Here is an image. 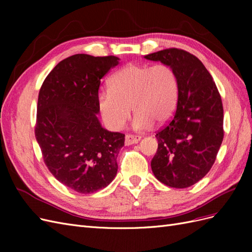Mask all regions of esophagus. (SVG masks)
I'll return each mask as SVG.
<instances>
[{
	"instance_id": "esophagus-1",
	"label": "esophagus",
	"mask_w": 252,
	"mask_h": 252,
	"mask_svg": "<svg viewBox=\"0 0 252 252\" xmlns=\"http://www.w3.org/2000/svg\"><path fill=\"white\" fill-rule=\"evenodd\" d=\"M141 136L140 135H133V134H127L125 136V144L126 145H131L140 142Z\"/></svg>"
}]
</instances>
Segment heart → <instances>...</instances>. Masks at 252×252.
<instances>
[{"instance_id":"1","label":"heart","mask_w":252,"mask_h":252,"mask_svg":"<svg viewBox=\"0 0 252 252\" xmlns=\"http://www.w3.org/2000/svg\"><path fill=\"white\" fill-rule=\"evenodd\" d=\"M179 80L169 65L129 64L114 73L109 88L97 94V108L104 124L120 130L131 116L133 128L149 129L168 121L177 109Z\"/></svg>"}]
</instances>
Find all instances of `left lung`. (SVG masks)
Returning <instances> with one entry per match:
<instances>
[{"instance_id":"8db88e82","label":"left lung","mask_w":252,"mask_h":252,"mask_svg":"<svg viewBox=\"0 0 252 252\" xmlns=\"http://www.w3.org/2000/svg\"><path fill=\"white\" fill-rule=\"evenodd\" d=\"M144 58L169 65L179 80L177 110L156 134L158 150L151 159L152 172L169 187H190L208 173L222 144L220 95L208 70L191 53L169 48Z\"/></svg>"}]
</instances>
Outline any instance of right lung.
<instances>
[{"label": "right lung", "mask_w": 252, "mask_h": 252, "mask_svg": "<svg viewBox=\"0 0 252 252\" xmlns=\"http://www.w3.org/2000/svg\"><path fill=\"white\" fill-rule=\"evenodd\" d=\"M119 61L78 53L61 61L40 89L34 131L44 162L80 193L105 188L118 172L125 134L103 128L96 114L101 79Z\"/></svg>", "instance_id": "obj_1"}]
</instances>
